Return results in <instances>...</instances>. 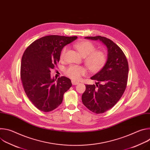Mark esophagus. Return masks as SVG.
<instances>
[{"label": "esophagus", "instance_id": "1", "mask_svg": "<svg viewBox=\"0 0 150 150\" xmlns=\"http://www.w3.org/2000/svg\"><path fill=\"white\" fill-rule=\"evenodd\" d=\"M72 83L73 85H77V84L79 83V82L75 81H74V80H72Z\"/></svg>", "mask_w": 150, "mask_h": 150}]
</instances>
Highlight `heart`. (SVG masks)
<instances>
[{
    "label": "heart",
    "instance_id": "1",
    "mask_svg": "<svg viewBox=\"0 0 150 150\" xmlns=\"http://www.w3.org/2000/svg\"><path fill=\"white\" fill-rule=\"evenodd\" d=\"M74 47L82 56L84 57V62L88 69L93 72L100 71L105 65L107 55L102 50H96L95 45L89 41H82L74 45ZM68 50L67 46L64 47L60 54V60L65 58ZM87 69L82 67L71 65L65 70V74L74 80H78L82 76L87 74Z\"/></svg>",
    "mask_w": 150,
    "mask_h": 150
}]
</instances>
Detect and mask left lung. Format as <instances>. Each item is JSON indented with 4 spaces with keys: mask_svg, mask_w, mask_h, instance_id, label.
<instances>
[{
    "mask_svg": "<svg viewBox=\"0 0 150 150\" xmlns=\"http://www.w3.org/2000/svg\"><path fill=\"white\" fill-rule=\"evenodd\" d=\"M85 38L102 41L108 49V57L104 67L91 78L96 85H85L82 101L86 108L96 114L103 113L120 99L127 86L129 67L122 49L111 40L101 36Z\"/></svg>",
    "mask_w": 150,
    "mask_h": 150,
    "instance_id": "1",
    "label": "left lung"
}]
</instances>
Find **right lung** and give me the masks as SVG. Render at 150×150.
<instances>
[{
    "mask_svg": "<svg viewBox=\"0 0 150 150\" xmlns=\"http://www.w3.org/2000/svg\"><path fill=\"white\" fill-rule=\"evenodd\" d=\"M77 38L51 35L35 41L25 50L21 64V79L26 95L38 110L48 112L62 103L63 94L72 86L66 76L56 79L50 70L57 66L60 52L67 45Z\"/></svg>",
    "mask_w": 150,
    "mask_h": 150,
    "instance_id": "right-lung-1",
    "label": "right lung"
}]
</instances>
